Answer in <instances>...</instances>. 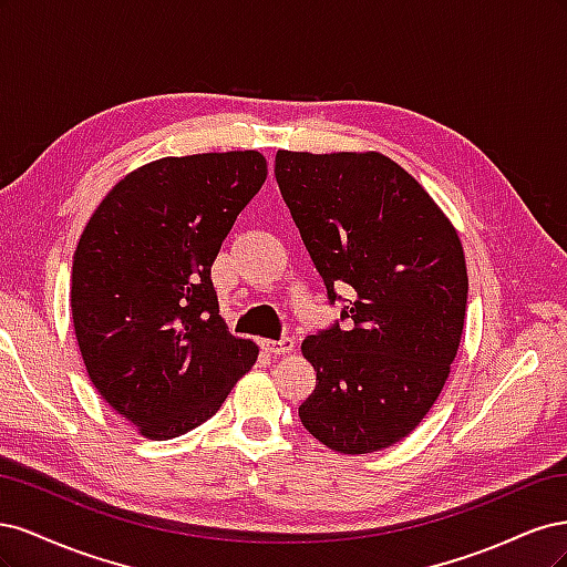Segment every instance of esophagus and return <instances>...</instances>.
Returning a JSON list of instances; mask_svg holds the SVG:
<instances>
[{"instance_id":"esophagus-1","label":"esophagus","mask_w":567,"mask_h":567,"mask_svg":"<svg viewBox=\"0 0 567 567\" xmlns=\"http://www.w3.org/2000/svg\"><path fill=\"white\" fill-rule=\"evenodd\" d=\"M296 340L293 338H281V340H265V350L269 354H288L293 352Z\"/></svg>"}]
</instances>
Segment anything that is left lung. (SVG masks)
I'll return each mask as SVG.
<instances>
[{
	"label": "left lung",
	"instance_id": "obj_1",
	"mask_svg": "<svg viewBox=\"0 0 567 567\" xmlns=\"http://www.w3.org/2000/svg\"><path fill=\"white\" fill-rule=\"evenodd\" d=\"M281 196L329 290L352 288L346 329L307 336L317 371L300 421L340 454L404 440L450 379L466 319L458 231L431 194L379 151H277Z\"/></svg>",
	"mask_w": 567,
	"mask_h": 567
}]
</instances>
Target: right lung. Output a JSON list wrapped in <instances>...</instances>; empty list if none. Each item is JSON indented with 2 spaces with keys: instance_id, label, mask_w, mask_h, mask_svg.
Segmentation results:
<instances>
[{
  "instance_id": "1",
  "label": "right lung",
  "mask_w": 567,
  "mask_h": 567,
  "mask_svg": "<svg viewBox=\"0 0 567 567\" xmlns=\"http://www.w3.org/2000/svg\"><path fill=\"white\" fill-rule=\"evenodd\" d=\"M267 179L260 151L167 156L120 179L84 227L71 307L90 381L136 433L213 419L260 348L219 317L210 267Z\"/></svg>"
}]
</instances>
